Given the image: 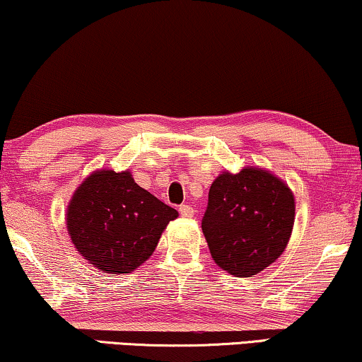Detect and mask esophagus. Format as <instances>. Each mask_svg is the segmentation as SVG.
Instances as JSON below:
<instances>
[{"label":"esophagus","instance_id":"obj_1","mask_svg":"<svg viewBox=\"0 0 362 362\" xmlns=\"http://www.w3.org/2000/svg\"><path fill=\"white\" fill-rule=\"evenodd\" d=\"M180 214L182 217H192L194 216V209L189 204H181L180 206Z\"/></svg>","mask_w":362,"mask_h":362}]
</instances>
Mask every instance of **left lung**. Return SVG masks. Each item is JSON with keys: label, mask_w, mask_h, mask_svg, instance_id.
<instances>
[{"label": "left lung", "mask_w": 362, "mask_h": 362, "mask_svg": "<svg viewBox=\"0 0 362 362\" xmlns=\"http://www.w3.org/2000/svg\"><path fill=\"white\" fill-rule=\"evenodd\" d=\"M295 222L288 186L260 168L222 173L212 182L202 232L212 259L235 276L259 274L279 259Z\"/></svg>", "instance_id": "1"}]
</instances>
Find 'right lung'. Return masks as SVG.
I'll return each instance as SVG.
<instances>
[{
    "mask_svg": "<svg viewBox=\"0 0 362 362\" xmlns=\"http://www.w3.org/2000/svg\"><path fill=\"white\" fill-rule=\"evenodd\" d=\"M177 211L135 182L128 171H97L74 192L67 229L76 249L105 274H130L155 252Z\"/></svg>",
    "mask_w": 362,
    "mask_h": 362,
    "instance_id": "add662e5",
    "label": "right lung"
}]
</instances>
